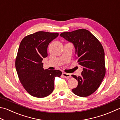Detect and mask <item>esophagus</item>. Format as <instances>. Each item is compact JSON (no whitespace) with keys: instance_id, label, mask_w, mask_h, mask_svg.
<instances>
[{"instance_id":"esophagus-1","label":"esophagus","mask_w":120,"mask_h":120,"mask_svg":"<svg viewBox=\"0 0 120 120\" xmlns=\"http://www.w3.org/2000/svg\"><path fill=\"white\" fill-rule=\"evenodd\" d=\"M62 75H63V76L65 77V78H67V79H69V77H71V75L70 74L67 73H65V72H63Z\"/></svg>"}]
</instances>
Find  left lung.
Listing matches in <instances>:
<instances>
[{"label":"left lung","instance_id":"obj_1","mask_svg":"<svg viewBox=\"0 0 120 120\" xmlns=\"http://www.w3.org/2000/svg\"><path fill=\"white\" fill-rule=\"evenodd\" d=\"M60 36L73 44L77 62L83 67L81 76L72 75L78 81V85L73 89V93L80 97H87L99 88L105 74V52L102 45L85 29L63 32Z\"/></svg>","mask_w":120,"mask_h":120}]
</instances>
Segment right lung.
<instances>
[{
	"label": "right lung",
	"mask_w": 120,
	"mask_h": 120,
	"mask_svg": "<svg viewBox=\"0 0 120 120\" xmlns=\"http://www.w3.org/2000/svg\"><path fill=\"white\" fill-rule=\"evenodd\" d=\"M58 35V33L37 32L25 36L20 44L16 70L23 87L34 97L43 98L52 93L55 77L62 74L58 70H44L42 63L48 56L49 44Z\"/></svg>",
	"instance_id": "add662e5"
}]
</instances>
